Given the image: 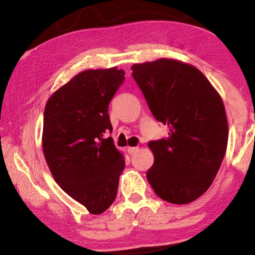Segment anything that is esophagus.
<instances>
[{
    "mask_svg": "<svg viewBox=\"0 0 255 255\" xmlns=\"http://www.w3.org/2000/svg\"><path fill=\"white\" fill-rule=\"evenodd\" d=\"M127 151H128V153H129V154H134L137 151V147H130V146H129V147L127 148Z\"/></svg>",
    "mask_w": 255,
    "mask_h": 255,
    "instance_id": "esophagus-1",
    "label": "esophagus"
}]
</instances>
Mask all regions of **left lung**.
<instances>
[{
  "mask_svg": "<svg viewBox=\"0 0 255 255\" xmlns=\"http://www.w3.org/2000/svg\"><path fill=\"white\" fill-rule=\"evenodd\" d=\"M131 75L168 139L150 141L154 163L146 177L156 194L184 205L210 188L227 151L225 108L217 90L192 64L172 58L131 66Z\"/></svg>",
  "mask_w": 255,
  "mask_h": 255,
  "instance_id": "8db88e82",
  "label": "left lung"
}]
</instances>
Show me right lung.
<instances>
[{
	"label": "right lung",
	"instance_id": "add662e5",
	"mask_svg": "<svg viewBox=\"0 0 255 255\" xmlns=\"http://www.w3.org/2000/svg\"><path fill=\"white\" fill-rule=\"evenodd\" d=\"M125 80L118 67L80 72L48 99L42 146L58 186L101 215L114 203L125 157L105 130H113L109 103Z\"/></svg>",
	"mask_w": 255,
	"mask_h": 255
}]
</instances>
